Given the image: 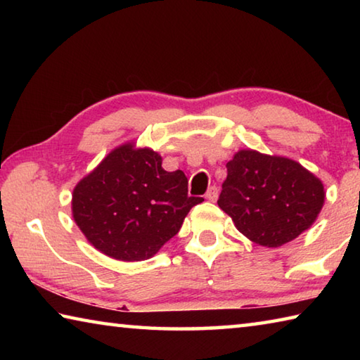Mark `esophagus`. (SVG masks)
I'll return each mask as SVG.
<instances>
[{
	"label": "esophagus",
	"instance_id": "obj_1",
	"mask_svg": "<svg viewBox=\"0 0 360 360\" xmlns=\"http://www.w3.org/2000/svg\"><path fill=\"white\" fill-rule=\"evenodd\" d=\"M217 195H219L217 187H216V186H211V187L208 188V192H206L205 198H206V200H210V202H216V200H217Z\"/></svg>",
	"mask_w": 360,
	"mask_h": 360
}]
</instances>
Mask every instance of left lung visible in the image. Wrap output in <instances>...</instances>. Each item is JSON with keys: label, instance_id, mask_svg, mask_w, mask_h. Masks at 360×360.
<instances>
[{"label": "left lung", "instance_id": "8db88e82", "mask_svg": "<svg viewBox=\"0 0 360 360\" xmlns=\"http://www.w3.org/2000/svg\"><path fill=\"white\" fill-rule=\"evenodd\" d=\"M324 197L322 182L300 163L248 149L227 163L217 205L249 240L279 248L311 227Z\"/></svg>", "mask_w": 360, "mask_h": 360}]
</instances>
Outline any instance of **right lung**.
<instances>
[{"mask_svg":"<svg viewBox=\"0 0 360 360\" xmlns=\"http://www.w3.org/2000/svg\"><path fill=\"white\" fill-rule=\"evenodd\" d=\"M181 169L165 172L152 149L124 144L105 157L72 192V217L92 245L109 257L138 262L178 233L203 198L188 197Z\"/></svg>","mask_w":360,"mask_h":360,"instance_id":"1","label":"right lung"}]
</instances>
